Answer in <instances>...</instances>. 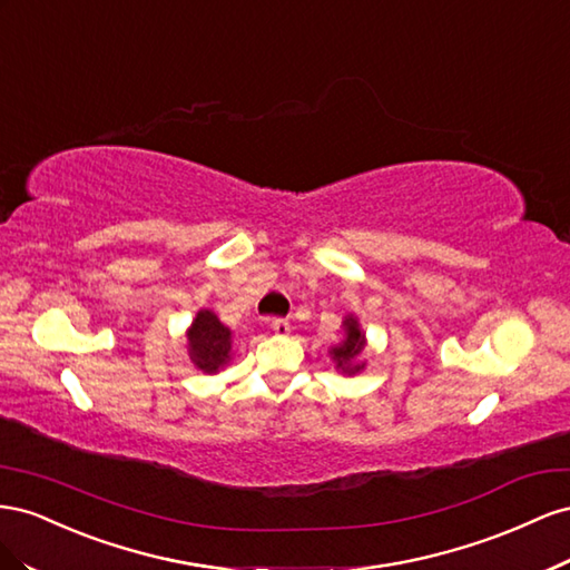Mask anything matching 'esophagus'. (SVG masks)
I'll list each match as a JSON object with an SVG mask.
<instances>
[{
  "label": "esophagus",
  "mask_w": 570,
  "mask_h": 570,
  "mask_svg": "<svg viewBox=\"0 0 570 570\" xmlns=\"http://www.w3.org/2000/svg\"><path fill=\"white\" fill-rule=\"evenodd\" d=\"M269 330H272L274 334L286 336V334L291 332V324H288L286 320H272V322H269Z\"/></svg>",
  "instance_id": "34e87169"
}]
</instances>
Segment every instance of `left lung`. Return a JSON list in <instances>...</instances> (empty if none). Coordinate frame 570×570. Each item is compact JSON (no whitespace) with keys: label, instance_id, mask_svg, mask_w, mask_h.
I'll return each instance as SVG.
<instances>
[{"label":"left lung","instance_id":"left-lung-1","mask_svg":"<svg viewBox=\"0 0 570 570\" xmlns=\"http://www.w3.org/2000/svg\"><path fill=\"white\" fill-rule=\"evenodd\" d=\"M365 348V334L361 330V324L353 315L344 320V341L341 344L332 346V361L336 363V370L344 372V375H355L365 367V363L357 361Z\"/></svg>","mask_w":570,"mask_h":570}]
</instances>
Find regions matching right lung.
<instances>
[{"instance_id": "obj_1", "label": "right lung", "mask_w": 570, "mask_h": 570, "mask_svg": "<svg viewBox=\"0 0 570 570\" xmlns=\"http://www.w3.org/2000/svg\"><path fill=\"white\" fill-rule=\"evenodd\" d=\"M186 336L193 365L207 375H217L232 361V330L224 327L213 311L195 315Z\"/></svg>"}]
</instances>
